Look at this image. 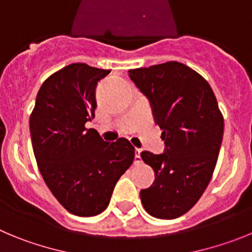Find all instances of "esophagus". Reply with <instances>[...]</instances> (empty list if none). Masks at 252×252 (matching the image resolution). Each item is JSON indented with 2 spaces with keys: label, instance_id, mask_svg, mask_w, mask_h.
<instances>
[{
  "label": "esophagus",
  "instance_id": "1",
  "mask_svg": "<svg viewBox=\"0 0 252 252\" xmlns=\"http://www.w3.org/2000/svg\"><path fill=\"white\" fill-rule=\"evenodd\" d=\"M140 152H142V149H139V148L135 149V158H134L135 164H139V163H142V158H140Z\"/></svg>",
  "mask_w": 252,
  "mask_h": 252
}]
</instances>
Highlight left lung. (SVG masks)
<instances>
[{
    "instance_id": "8db88e82",
    "label": "left lung",
    "mask_w": 252,
    "mask_h": 252,
    "mask_svg": "<svg viewBox=\"0 0 252 252\" xmlns=\"http://www.w3.org/2000/svg\"><path fill=\"white\" fill-rule=\"evenodd\" d=\"M129 78L151 101L165 144L163 154L140 153L156 174L140 201L151 216L177 219L196 205L212 178L223 115L207 80L182 63L131 69Z\"/></svg>"
}]
</instances>
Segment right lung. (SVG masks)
<instances>
[{
    "instance_id": "add662e5",
    "label": "right lung",
    "mask_w": 252,
    "mask_h": 252,
    "mask_svg": "<svg viewBox=\"0 0 252 252\" xmlns=\"http://www.w3.org/2000/svg\"><path fill=\"white\" fill-rule=\"evenodd\" d=\"M109 70L74 63L42 83L30 115L33 154L45 183L70 214L96 216L134 160L126 138L104 142L85 126L95 117V88Z\"/></svg>"
}]
</instances>
